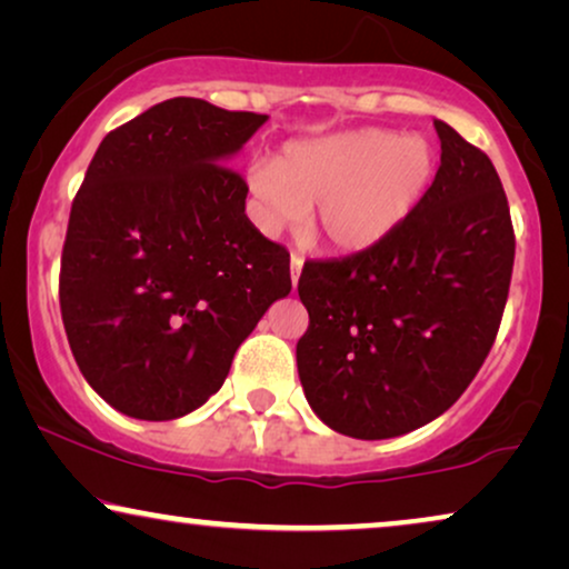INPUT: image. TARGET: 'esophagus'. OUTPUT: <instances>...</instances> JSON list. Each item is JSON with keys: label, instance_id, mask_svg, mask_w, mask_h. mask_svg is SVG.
Segmentation results:
<instances>
[{"label": "esophagus", "instance_id": "esophagus-1", "mask_svg": "<svg viewBox=\"0 0 569 569\" xmlns=\"http://www.w3.org/2000/svg\"><path fill=\"white\" fill-rule=\"evenodd\" d=\"M300 271H302V259H300L298 253H292V259H290V277H292V284H298Z\"/></svg>", "mask_w": 569, "mask_h": 569}]
</instances>
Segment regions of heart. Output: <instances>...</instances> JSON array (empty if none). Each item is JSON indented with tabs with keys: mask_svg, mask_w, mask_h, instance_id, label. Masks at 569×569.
Segmentation results:
<instances>
[{
	"mask_svg": "<svg viewBox=\"0 0 569 569\" xmlns=\"http://www.w3.org/2000/svg\"><path fill=\"white\" fill-rule=\"evenodd\" d=\"M432 142L396 129L360 127L292 139L277 160H253L246 186L263 232L310 228L341 253L370 251L399 232L438 178Z\"/></svg>",
	"mask_w": 569,
	"mask_h": 569,
	"instance_id": "1",
	"label": "heart"
}]
</instances>
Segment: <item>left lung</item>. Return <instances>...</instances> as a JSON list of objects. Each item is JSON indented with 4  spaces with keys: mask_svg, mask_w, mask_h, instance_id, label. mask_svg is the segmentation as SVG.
<instances>
[{
    "mask_svg": "<svg viewBox=\"0 0 569 569\" xmlns=\"http://www.w3.org/2000/svg\"><path fill=\"white\" fill-rule=\"evenodd\" d=\"M435 131L438 178L411 220L370 251L308 261L298 282L302 391L357 440L399 438L453 407L508 300L516 238L500 176L446 121Z\"/></svg>",
    "mask_w": 569,
    "mask_h": 569,
    "instance_id": "left-lung-1",
    "label": "left lung"
}]
</instances>
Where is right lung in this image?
Here are the masks:
<instances>
[{
  "label": "right lung",
  "instance_id": "right-lung-1",
  "mask_svg": "<svg viewBox=\"0 0 569 569\" xmlns=\"http://www.w3.org/2000/svg\"><path fill=\"white\" fill-rule=\"evenodd\" d=\"M269 116L170 98L100 142L61 253L69 347L100 399L166 422L220 391L292 290L290 253L246 214L230 160Z\"/></svg>",
  "mask_w": 569,
  "mask_h": 569
}]
</instances>
